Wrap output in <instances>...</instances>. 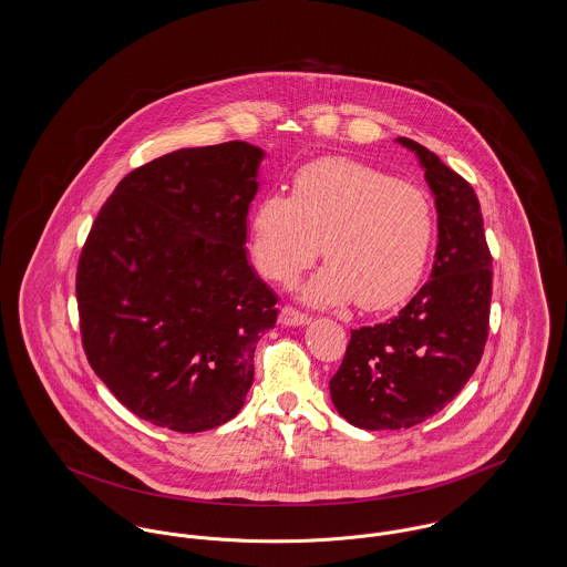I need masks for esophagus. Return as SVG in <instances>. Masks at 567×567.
Here are the masks:
<instances>
[{
	"instance_id": "esophagus-1",
	"label": "esophagus",
	"mask_w": 567,
	"mask_h": 567,
	"mask_svg": "<svg viewBox=\"0 0 567 567\" xmlns=\"http://www.w3.org/2000/svg\"><path fill=\"white\" fill-rule=\"evenodd\" d=\"M278 321H280L282 326H287V328H301V326H308V323H310V317L303 315L300 310H296L293 306H285V308L280 310Z\"/></svg>"
}]
</instances>
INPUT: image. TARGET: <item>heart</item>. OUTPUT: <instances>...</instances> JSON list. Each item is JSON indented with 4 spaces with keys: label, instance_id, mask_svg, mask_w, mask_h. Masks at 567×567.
Instances as JSON below:
<instances>
[{
    "label": "heart",
    "instance_id": "heart-1",
    "mask_svg": "<svg viewBox=\"0 0 567 567\" xmlns=\"http://www.w3.org/2000/svg\"><path fill=\"white\" fill-rule=\"evenodd\" d=\"M433 235V205L420 188L349 158L300 168L291 197H261L250 218L255 264L280 285L312 266L323 244L330 261L300 291L319 308L399 306L424 276Z\"/></svg>",
    "mask_w": 567,
    "mask_h": 567
}]
</instances>
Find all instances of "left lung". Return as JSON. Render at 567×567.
Instances as JSON below:
<instances>
[{
  "label": "left lung",
  "instance_id": "left-lung-1",
  "mask_svg": "<svg viewBox=\"0 0 567 567\" xmlns=\"http://www.w3.org/2000/svg\"><path fill=\"white\" fill-rule=\"evenodd\" d=\"M417 156L436 207L439 241L431 280L399 317L351 332L330 379L336 411L364 431L411 429L465 388L482 360L493 298V257L480 200L456 171L424 145Z\"/></svg>",
  "mask_w": 567,
  "mask_h": 567
}]
</instances>
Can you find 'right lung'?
I'll return each instance as SVG.
<instances>
[{
    "label": "right lung",
    "mask_w": 567,
    "mask_h": 567,
    "mask_svg": "<svg viewBox=\"0 0 567 567\" xmlns=\"http://www.w3.org/2000/svg\"><path fill=\"white\" fill-rule=\"evenodd\" d=\"M266 152L184 147L128 173L76 269L87 360L145 422L200 433L229 422L255 377L276 293L248 261V209Z\"/></svg>",
    "instance_id": "add662e5"
}]
</instances>
